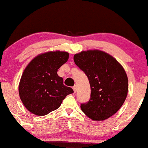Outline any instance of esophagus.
I'll return each instance as SVG.
<instances>
[{"instance_id":"esophagus-1","label":"esophagus","mask_w":148,"mask_h":148,"mask_svg":"<svg viewBox=\"0 0 148 148\" xmlns=\"http://www.w3.org/2000/svg\"><path fill=\"white\" fill-rule=\"evenodd\" d=\"M73 90H74V92H76V86H74V87H73Z\"/></svg>"}]
</instances>
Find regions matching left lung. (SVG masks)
Here are the masks:
<instances>
[{
	"label": "left lung",
	"instance_id": "obj_1",
	"mask_svg": "<svg viewBox=\"0 0 148 148\" xmlns=\"http://www.w3.org/2000/svg\"><path fill=\"white\" fill-rule=\"evenodd\" d=\"M74 62L89 80L90 99L81 108L93 120H104L121 108L128 92V78L116 59L99 50L81 51Z\"/></svg>",
	"mask_w": 148,
	"mask_h": 148
}]
</instances>
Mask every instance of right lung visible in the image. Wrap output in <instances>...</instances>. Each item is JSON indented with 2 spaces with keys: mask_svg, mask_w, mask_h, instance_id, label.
Masks as SVG:
<instances>
[{
  "mask_svg": "<svg viewBox=\"0 0 148 148\" xmlns=\"http://www.w3.org/2000/svg\"><path fill=\"white\" fill-rule=\"evenodd\" d=\"M69 58L67 52L49 51L32 60L22 74L18 93L25 108L43 116L58 108L66 96L74 92L63 84L57 72Z\"/></svg>",
  "mask_w": 148,
  "mask_h": 148,
  "instance_id": "1",
  "label": "right lung"
}]
</instances>
